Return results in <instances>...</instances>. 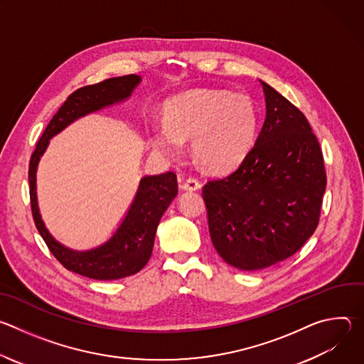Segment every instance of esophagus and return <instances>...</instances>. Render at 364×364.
<instances>
[{"instance_id":"obj_1","label":"esophagus","mask_w":364,"mask_h":364,"mask_svg":"<svg viewBox=\"0 0 364 364\" xmlns=\"http://www.w3.org/2000/svg\"><path fill=\"white\" fill-rule=\"evenodd\" d=\"M183 190H188V191H196V190H198L200 187H201V184L198 183V180L197 178H194V177H188V178H186L184 180V183H183Z\"/></svg>"}]
</instances>
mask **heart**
Wrapping results in <instances>:
<instances>
[{
    "mask_svg": "<svg viewBox=\"0 0 364 364\" xmlns=\"http://www.w3.org/2000/svg\"><path fill=\"white\" fill-rule=\"evenodd\" d=\"M257 127V108L247 95L197 89L166 103L164 125H152L149 139L155 149L168 157H178L183 142L191 141V154L198 164L225 173L246 159L256 141Z\"/></svg>",
    "mask_w": 364,
    "mask_h": 364,
    "instance_id": "1",
    "label": "heart"
}]
</instances>
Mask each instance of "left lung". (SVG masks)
Instances as JSON below:
<instances>
[{
    "label": "left lung",
    "instance_id": "1",
    "mask_svg": "<svg viewBox=\"0 0 364 364\" xmlns=\"http://www.w3.org/2000/svg\"><path fill=\"white\" fill-rule=\"evenodd\" d=\"M267 118L253 148L230 176L203 187L215 249L229 265H277L313 236L327 177L317 136L304 114L262 82Z\"/></svg>",
    "mask_w": 364,
    "mask_h": 364
}]
</instances>
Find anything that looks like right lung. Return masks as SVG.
<instances>
[{"instance_id":"add662e5","label":"right lung","mask_w":364,"mask_h":364,"mask_svg":"<svg viewBox=\"0 0 364 364\" xmlns=\"http://www.w3.org/2000/svg\"><path fill=\"white\" fill-rule=\"evenodd\" d=\"M139 82L141 76L127 75L75 90L46 127L30 159V200L38 233L50 252L66 269L92 279H121L139 272L146 265L152 253L157 226L167 207L177 196V176L168 171L159 176L142 177L129 210L114 236L95 249L77 252L59 243L41 220L36 193L37 166L50 138L63 131L73 121L125 100Z\"/></svg>"}]
</instances>
